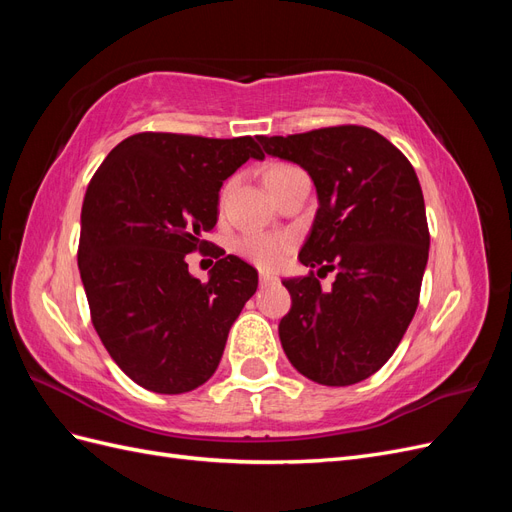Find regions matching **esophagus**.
Masks as SVG:
<instances>
[{
    "label": "esophagus",
    "instance_id": "obj_1",
    "mask_svg": "<svg viewBox=\"0 0 512 512\" xmlns=\"http://www.w3.org/2000/svg\"><path fill=\"white\" fill-rule=\"evenodd\" d=\"M273 282H277V277H275V275L260 273V286H269V284H273Z\"/></svg>",
    "mask_w": 512,
    "mask_h": 512
}]
</instances>
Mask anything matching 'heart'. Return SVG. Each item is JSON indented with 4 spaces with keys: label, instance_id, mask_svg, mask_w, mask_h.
Returning a JSON list of instances; mask_svg holds the SVG:
<instances>
[{
    "label": "heart",
    "instance_id": "1",
    "mask_svg": "<svg viewBox=\"0 0 512 512\" xmlns=\"http://www.w3.org/2000/svg\"><path fill=\"white\" fill-rule=\"evenodd\" d=\"M294 170L299 168L290 164H273L265 173L267 188H271V185L277 181H282L284 177L294 173ZM290 245L292 243L286 235H267V232H250V235H243L235 243L237 252L245 260L254 262V265L260 269H271V271L280 269L284 265V260L290 252Z\"/></svg>",
    "mask_w": 512,
    "mask_h": 512
}]
</instances>
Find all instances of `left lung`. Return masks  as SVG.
<instances>
[{"instance_id": "left-lung-1", "label": "left lung", "mask_w": 512, "mask_h": 512, "mask_svg": "<svg viewBox=\"0 0 512 512\" xmlns=\"http://www.w3.org/2000/svg\"><path fill=\"white\" fill-rule=\"evenodd\" d=\"M258 141L312 177L318 211L299 260L318 275L335 271L329 292L314 271L284 280L292 307L282 348L318 384L361 382L391 359L418 307L429 256L421 183L404 153L363 126Z\"/></svg>"}]
</instances>
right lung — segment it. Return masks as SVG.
I'll use <instances>...</instances> for the list:
<instances>
[{
    "mask_svg": "<svg viewBox=\"0 0 512 512\" xmlns=\"http://www.w3.org/2000/svg\"><path fill=\"white\" fill-rule=\"evenodd\" d=\"M250 158H265L252 136L141 132L108 153L87 185L79 271L91 322L147 391L205 384L258 288L256 269L224 250L205 284L185 262L209 247L203 235L218 222L222 183Z\"/></svg>",
    "mask_w": 512,
    "mask_h": 512,
    "instance_id": "obj_1",
    "label": "right lung"
}]
</instances>
